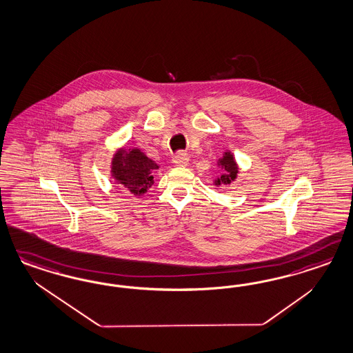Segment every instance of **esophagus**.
Listing matches in <instances>:
<instances>
[{
  "label": "esophagus",
  "mask_w": 353,
  "mask_h": 353,
  "mask_svg": "<svg viewBox=\"0 0 353 353\" xmlns=\"http://www.w3.org/2000/svg\"><path fill=\"white\" fill-rule=\"evenodd\" d=\"M188 161H190L188 154H187V153H183V152L176 153V154L174 156V159H172V162H174L176 166H187V165H188Z\"/></svg>",
  "instance_id": "obj_1"
}]
</instances>
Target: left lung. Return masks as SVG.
Here are the masks:
<instances>
[{
	"instance_id": "left-lung-1",
	"label": "left lung",
	"mask_w": 353,
	"mask_h": 353,
	"mask_svg": "<svg viewBox=\"0 0 353 353\" xmlns=\"http://www.w3.org/2000/svg\"><path fill=\"white\" fill-rule=\"evenodd\" d=\"M218 166H221V169L223 170V172L221 174V176H218L214 184L216 187L219 185H228L231 184V182H234L238 176V172H239V168H238V163L235 161V157L231 152H225L223 157L219 159L218 161Z\"/></svg>"
}]
</instances>
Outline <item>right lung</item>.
Wrapping results in <instances>:
<instances>
[{"mask_svg":"<svg viewBox=\"0 0 353 353\" xmlns=\"http://www.w3.org/2000/svg\"><path fill=\"white\" fill-rule=\"evenodd\" d=\"M159 166L140 149H118L112 159V176L115 183L135 196L144 194L154 183L153 172Z\"/></svg>","mask_w":353,"mask_h":353,"instance_id":"1","label":"right lung"}]
</instances>
